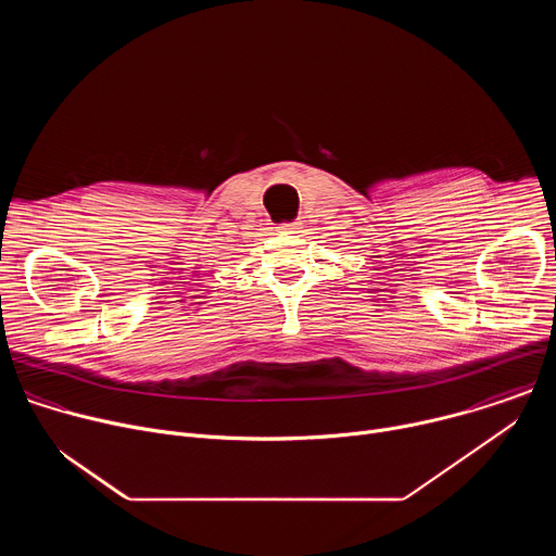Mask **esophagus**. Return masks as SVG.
Instances as JSON below:
<instances>
[{
  "mask_svg": "<svg viewBox=\"0 0 556 556\" xmlns=\"http://www.w3.org/2000/svg\"><path fill=\"white\" fill-rule=\"evenodd\" d=\"M296 228H299L296 222H290V224H281V226H279L281 232H296Z\"/></svg>",
  "mask_w": 556,
  "mask_h": 556,
  "instance_id": "34e87169",
  "label": "esophagus"
}]
</instances>
